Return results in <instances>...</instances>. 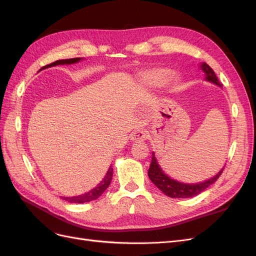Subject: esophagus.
Masks as SVG:
<instances>
[{
	"mask_svg": "<svg viewBox=\"0 0 256 256\" xmlns=\"http://www.w3.org/2000/svg\"><path fill=\"white\" fill-rule=\"evenodd\" d=\"M147 131L145 130H136L134 131V132L131 134V136H130V140L132 142H142V141H145L147 138Z\"/></svg>",
	"mask_w": 256,
	"mask_h": 256,
	"instance_id": "34e87169",
	"label": "esophagus"
}]
</instances>
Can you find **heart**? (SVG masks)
Returning <instances> with one entry per match:
<instances>
[{
    "label": "heart",
    "mask_w": 256,
    "mask_h": 256,
    "mask_svg": "<svg viewBox=\"0 0 256 256\" xmlns=\"http://www.w3.org/2000/svg\"><path fill=\"white\" fill-rule=\"evenodd\" d=\"M164 81L166 84H173L176 81V76L168 74L166 68H150L140 74V82L146 86H158Z\"/></svg>",
    "instance_id": "b5f03b06"
}]
</instances>
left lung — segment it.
Returning a JSON list of instances; mask_svg holds the SVG:
<instances>
[{
	"label": "left lung",
	"mask_w": 256,
	"mask_h": 256,
	"mask_svg": "<svg viewBox=\"0 0 256 256\" xmlns=\"http://www.w3.org/2000/svg\"><path fill=\"white\" fill-rule=\"evenodd\" d=\"M200 67L205 74H204L205 81L214 83L219 88L222 86V84L219 82L218 78H216V76L210 68V66L207 65L206 63H200ZM152 154V162L148 170L150 180L160 191L164 192L166 196H170L172 198H189L198 196L200 193L205 191L209 186H212L216 180H218L224 168L223 166L214 176L208 178V180L204 182H200L196 184H187V182H178L174 180V178L166 175L164 172V170H162L161 166H159L158 160L156 156H154V152Z\"/></svg>",
	"instance_id": "8db88e82"
}]
</instances>
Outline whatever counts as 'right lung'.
I'll return each mask as SVG.
<instances>
[{"mask_svg":"<svg viewBox=\"0 0 256 256\" xmlns=\"http://www.w3.org/2000/svg\"><path fill=\"white\" fill-rule=\"evenodd\" d=\"M82 60H83L82 58H67V60H56V62H53V63H51V64H49L47 66H44L40 69V70H42V69H46V68H49V67L58 66V65H72V64H76V63H79V62ZM112 177H113V168L110 166L109 170H108V172H106L104 180L100 182L95 188H92L88 192H85L84 194H81V196H60V198H63V200H67V202H69V203H76V204L88 203V202H90V200H97L108 189V187H109L110 184H111V180H112Z\"/></svg>","mask_w":256,"mask_h":256,"instance_id":"add662e5","label":"right lung"}]
</instances>
